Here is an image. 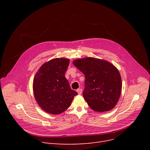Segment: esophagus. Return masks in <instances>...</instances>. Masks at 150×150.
I'll return each mask as SVG.
<instances>
[{"label":"esophagus","mask_w":150,"mask_h":150,"mask_svg":"<svg viewBox=\"0 0 150 150\" xmlns=\"http://www.w3.org/2000/svg\"><path fill=\"white\" fill-rule=\"evenodd\" d=\"M76 92H78V94H79V95H80V94L82 93V89H78L76 90Z\"/></svg>","instance_id":"esophagus-1"}]
</instances>
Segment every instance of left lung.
I'll list each match as a JSON object with an SVG mask.
<instances>
[{
    "instance_id": "left-lung-1",
    "label": "left lung",
    "mask_w": 150,
    "mask_h": 150,
    "mask_svg": "<svg viewBox=\"0 0 150 150\" xmlns=\"http://www.w3.org/2000/svg\"><path fill=\"white\" fill-rule=\"evenodd\" d=\"M73 64L84 75L83 96L89 107L96 112L112 109L122 92V82L119 70L106 60L93 57L75 59Z\"/></svg>"
}]
</instances>
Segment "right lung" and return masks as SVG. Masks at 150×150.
Wrapping results in <instances>:
<instances>
[{
    "label": "right lung",
    "mask_w": 150,
    "mask_h": 150,
    "mask_svg": "<svg viewBox=\"0 0 150 150\" xmlns=\"http://www.w3.org/2000/svg\"><path fill=\"white\" fill-rule=\"evenodd\" d=\"M67 58H58L47 61L35 74L33 82L34 97L38 105L50 114L64 112L78 93L70 88L65 77L69 65Z\"/></svg>",
    "instance_id": "1"
}]
</instances>
